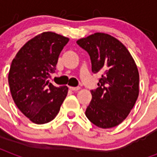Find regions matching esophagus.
<instances>
[{
	"label": "esophagus",
	"instance_id": "obj_1",
	"mask_svg": "<svg viewBox=\"0 0 157 157\" xmlns=\"http://www.w3.org/2000/svg\"><path fill=\"white\" fill-rule=\"evenodd\" d=\"M69 88L71 89V91H74V92H77V91L80 90V87H79V86H77V87H75V86H69Z\"/></svg>",
	"mask_w": 157,
	"mask_h": 157
}]
</instances>
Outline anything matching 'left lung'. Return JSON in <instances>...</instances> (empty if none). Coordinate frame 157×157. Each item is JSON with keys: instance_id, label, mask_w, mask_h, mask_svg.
<instances>
[{"instance_id": "obj_1", "label": "left lung", "mask_w": 157, "mask_h": 157, "mask_svg": "<svg viewBox=\"0 0 157 157\" xmlns=\"http://www.w3.org/2000/svg\"><path fill=\"white\" fill-rule=\"evenodd\" d=\"M76 43L88 52L93 73L102 77L92 91L86 116L99 128L115 127L127 118L139 96L138 68L128 48L105 33H95Z\"/></svg>"}]
</instances>
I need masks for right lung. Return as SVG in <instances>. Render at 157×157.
Here are the masks:
<instances>
[{"mask_svg": "<svg viewBox=\"0 0 157 157\" xmlns=\"http://www.w3.org/2000/svg\"><path fill=\"white\" fill-rule=\"evenodd\" d=\"M69 38L44 32L26 43L12 59L8 83L19 110L37 124L56 117L66 98V86L56 87L48 78L55 72L59 56Z\"/></svg>", "mask_w": 157, "mask_h": 157, "instance_id": "1", "label": "right lung"}]
</instances>
